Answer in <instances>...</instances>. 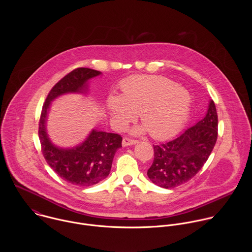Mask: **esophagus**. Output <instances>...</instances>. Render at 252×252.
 <instances>
[{"instance_id": "obj_1", "label": "esophagus", "mask_w": 252, "mask_h": 252, "mask_svg": "<svg viewBox=\"0 0 252 252\" xmlns=\"http://www.w3.org/2000/svg\"><path fill=\"white\" fill-rule=\"evenodd\" d=\"M137 144V141L129 139V138H124L122 141V145L123 146H129V145H133V144Z\"/></svg>"}]
</instances>
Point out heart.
Listing matches in <instances>:
<instances>
[{"label": "heart", "mask_w": 252, "mask_h": 252, "mask_svg": "<svg viewBox=\"0 0 252 252\" xmlns=\"http://www.w3.org/2000/svg\"><path fill=\"white\" fill-rule=\"evenodd\" d=\"M121 95H109L107 108L112 122L124 128L140 112L144 125L134 133L146 130L152 138L164 140L179 132L190 108L189 92L173 80L158 75H132L121 84Z\"/></svg>", "instance_id": "1"}]
</instances>
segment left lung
I'll return each instance as SVG.
<instances>
[{"instance_id":"left-lung-1","label":"left lung","mask_w":252,"mask_h":252,"mask_svg":"<svg viewBox=\"0 0 252 252\" xmlns=\"http://www.w3.org/2000/svg\"><path fill=\"white\" fill-rule=\"evenodd\" d=\"M217 112L213 100L206 116L176 139L153 145L154 160L147 177L163 188H175L198 174L211 155L217 139Z\"/></svg>"}]
</instances>
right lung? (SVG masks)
Here are the masks:
<instances>
[{
  "mask_svg": "<svg viewBox=\"0 0 252 252\" xmlns=\"http://www.w3.org/2000/svg\"><path fill=\"white\" fill-rule=\"evenodd\" d=\"M102 72L88 68H77L59 80L47 95L38 123L41 152L50 168L62 179L73 185L88 187L105 180L110 172L112 160L122 138L118 134L93 129L80 144L60 147L51 142L46 122L51 103L58 97L70 94H87L88 80Z\"/></svg>",
  "mask_w": 252,
  "mask_h": 252,
  "instance_id": "add662e5",
  "label": "right lung"
}]
</instances>
